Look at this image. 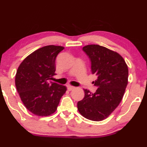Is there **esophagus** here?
<instances>
[{"label": "esophagus", "mask_w": 147, "mask_h": 147, "mask_svg": "<svg viewBox=\"0 0 147 147\" xmlns=\"http://www.w3.org/2000/svg\"><path fill=\"white\" fill-rule=\"evenodd\" d=\"M67 88H68V90L69 91H70V90H72L75 89V87H73V86H67Z\"/></svg>", "instance_id": "esophagus-1"}]
</instances>
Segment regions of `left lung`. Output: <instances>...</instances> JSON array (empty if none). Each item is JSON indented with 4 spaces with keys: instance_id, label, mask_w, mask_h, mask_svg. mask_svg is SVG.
Here are the masks:
<instances>
[{
    "instance_id": "left-lung-1",
    "label": "left lung",
    "mask_w": 147,
    "mask_h": 147,
    "mask_svg": "<svg viewBox=\"0 0 147 147\" xmlns=\"http://www.w3.org/2000/svg\"><path fill=\"white\" fill-rule=\"evenodd\" d=\"M91 62V72L97 77L98 87L92 94L84 90L85 96L77 102L80 114L87 119L100 121L108 117L121 102L128 83V67L117 53L96 45L83 47Z\"/></svg>"
}]
</instances>
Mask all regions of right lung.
Instances as JSON below:
<instances>
[{"instance_id":"1","label":"right lung","mask_w":147,"mask_h":147,"mask_svg":"<svg viewBox=\"0 0 147 147\" xmlns=\"http://www.w3.org/2000/svg\"><path fill=\"white\" fill-rule=\"evenodd\" d=\"M63 47L49 45L38 49L23 60L18 68L15 83L21 100L35 115L53 114L66 87L49 81L55 72V59Z\"/></svg>"}]
</instances>
